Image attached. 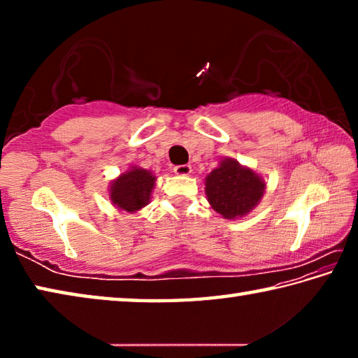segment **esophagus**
I'll list each match as a JSON object with an SVG mask.
<instances>
[{
    "label": "esophagus",
    "instance_id": "34e87169",
    "mask_svg": "<svg viewBox=\"0 0 358 358\" xmlns=\"http://www.w3.org/2000/svg\"><path fill=\"white\" fill-rule=\"evenodd\" d=\"M173 172L177 173V175H189L191 173V166H186V164H183V166H175L173 167Z\"/></svg>",
    "mask_w": 358,
    "mask_h": 358
}]
</instances>
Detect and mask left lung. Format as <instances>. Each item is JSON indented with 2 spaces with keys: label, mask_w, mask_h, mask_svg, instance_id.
<instances>
[{
  "label": "left lung",
  "mask_w": 358,
  "mask_h": 358,
  "mask_svg": "<svg viewBox=\"0 0 358 358\" xmlns=\"http://www.w3.org/2000/svg\"><path fill=\"white\" fill-rule=\"evenodd\" d=\"M264 192V178L232 157H224L205 178L208 203L226 220L246 216L257 207Z\"/></svg>",
  "instance_id": "obj_1"
}]
</instances>
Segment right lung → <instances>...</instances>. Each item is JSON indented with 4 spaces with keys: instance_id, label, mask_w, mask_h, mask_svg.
Masks as SVG:
<instances>
[{
    "instance_id": "add662e5",
    "label": "right lung",
    "mask_w": 358,
    "mask_h": 358,
    "mask_svg": "<svg viewBox=\"0 0 358 358\" xmlns=\"http://www.w3.org/2000/svg\"><path fill=\"white\" fill-rule=\"evenodd\" d=\"M156 177L147 169L132 166L129 171L115 178L108 187V199L118 210L137 213L148 205Z\"/></svg>"
}]
</instances>
